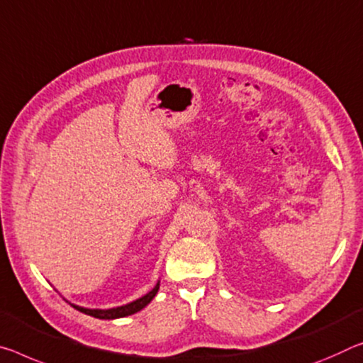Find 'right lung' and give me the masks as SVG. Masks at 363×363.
<instances>
[{"instance_id":"add662e5","label":"right lung","mask_w":363,"mask_h":363,"mask_svg":"<svg viewBox=\"0 0 363 363\" xmlns=\"http://www.w3.org/2000/svg\"><path fill=\"white\" fill-rule=\"evenodd\" d=\"M160 289V283L153 287V289L148 292L140 298H137V301L128 303V306H123V307H116V308H108V310H99V308H84V307H77V306H72L74 308H77L79 312H82L85 315H90V316H95V318H100V320H114V318H123V316H128L132 313H137L139 310H142L145 306L152 302V298L157 296V292Z\"/></svg>"}]
</instances>
